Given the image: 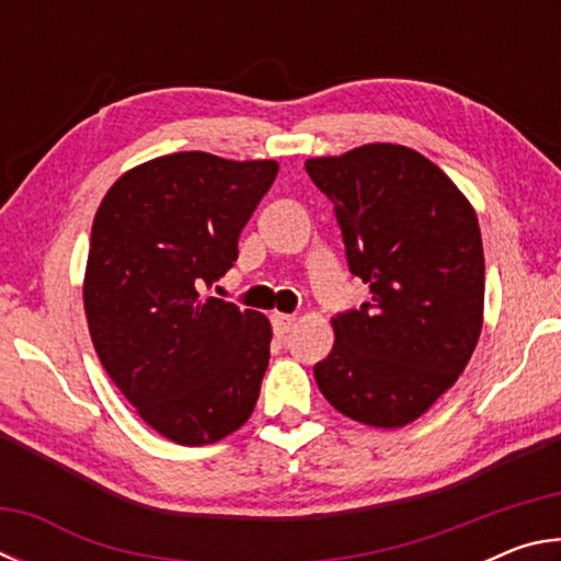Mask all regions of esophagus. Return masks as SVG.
Segmentation results:
<instances>
[{
  "label": "esophagus",
  "instance_id": "1",
  "mask_svg": "<svg viewBox=\"0 0 561 561\" xmlns=\"http://www.w3.org/2000/svg\"><path fill=\"white\" fill-rule=\"evenodd\" d=\"M294 324H297V317H294V314H274L272 317V327H274V334H277V336H287Z\"/></svg>",
  "mask_w": 561,
  "mask_h": 561
}]
</instances>
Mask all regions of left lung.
Listing matches in <instances>:
<instances>
[{
    "label": "left lung",
    "instance_id": "obj_1",
    "mask_svg": "<svg viewBox=\"0 0 561 561\" xmlns=\"http://www.w3.org/2000/svg\"><path fill=\"white\" fill-rule=\"evenodd\" d=\"M334 203L351 274L371 301L331 319L319 391L351 421L401 428L458 381L478 346L485 257L478 215L458 185L405 146L368 144L309 158Z\"/></svg>",
    "mask_w": 561,
    "mask_h": 561
}]
</instances>
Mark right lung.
I'll list each match as a JSON object with an SVG mask.
<instances>
[{"label": "right lung", "mask_w": 561, "mask_h": 561, "mask_svg": "<svg viewBox=\"0 0 561 561\" xmlns=\"http://www.w3.org/2000/svg\"><path fill=\"white\" fill-rule=\"evenodd\" d=\"M277 170L201 150L163 156L123 173L93 217L83 277L93 348L138 415L173 443L222 440L260 398L267 317L205 289L232 267Z\"/></svg>", "instance_id": "right-lung-1"}]
</instances>
